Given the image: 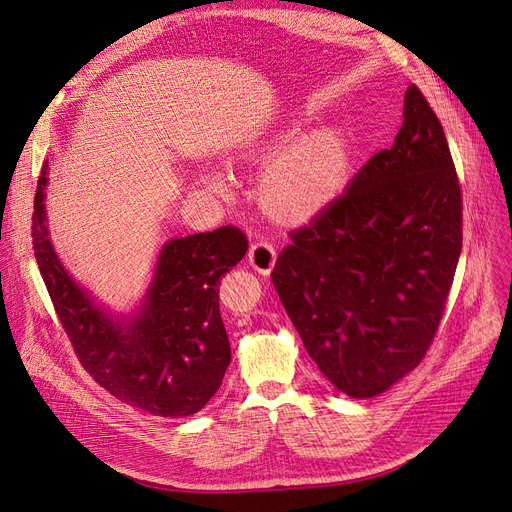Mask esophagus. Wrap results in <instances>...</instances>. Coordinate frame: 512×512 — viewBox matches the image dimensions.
Returning a JSON list of instances; mask_svg holds the SVG:
<instances>
[{
  "instance_id": "obj_1",
  "label": "esophagus",
  "mask_w": 512,
  "mask_h": 512,
  "mask_svg": "<svg viewBox=\"0 0 512 512\" xmlns=\"http://www.w3.org/2000/svg\"><path fill=\"white\" fill-rule=\"evenodd\" d=\"M248 260H250V264H252V267H254L258 273L269 275V273L273 271V267H275V260H277L275 245L269 243V241H264V239L254 241V243L250 245Z\"/></svg>"
}]
</instances>
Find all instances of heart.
<instances>
[{"instance_id":"heart-1","label":"heart","mask_w":512,"mask_h":512,"mask_svg":"<svg viewBox=\"0 0 512 512\" xmlns=\"http://www.w3.org/2000/svg\"><path fill=\"white\" fill-rule=\"evenodd\" d=\"M349 174V145L338 132H311L285 147L264 172L262 191L269 206L285 218H309L338 197ZM203 182L220 193L233 191L227 172L210 170Z\"/></svg>"}]
</instances>
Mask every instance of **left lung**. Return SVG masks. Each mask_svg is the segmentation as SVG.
Here are the masks:
<instances>
[{
  "label": "left lung",
  "instance_id": "obj_1",
  "mask_svg": "<svg viewBox=\"0 0 512 512\" xmlns=\"http://www.w3.org/2000/svg\"><path fill=\"white\" fill-rule=\"evenodd\" d=\"M460 250L452 153L435 111L410 86L395 145L292 231L271 279L321 374L344 395L370 399L424 359Z\"/></svg>",
  "mask_w": 512,
  "mask_h": 512
}]
</instances>
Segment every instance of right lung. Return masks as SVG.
Returning <instances> with one entry per match:
<instances>
[{
    "instance_id": "1",
    "label": "right lung",
    "mask_w": 512,
    "mask_h": 512,
    "mask_svg": "<svg viewBox=\"0 0 512 512\" xmlns=\"http://www.w3.org/2000/svg\"><path fill=\"white\" fill-rule=\"evenodd\" d=\"M46 185L48 166L35 191L33 250L81 365L138 410L163 418L197 414L231 363L218 283L248 252V239L235 227L170 239L136 313L115 317L58 260L46 222Z\"/></svg>"
}]
</instances>
